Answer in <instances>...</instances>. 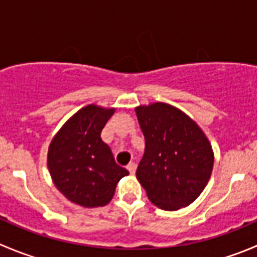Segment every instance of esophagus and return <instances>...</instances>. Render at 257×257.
I'll return each mask as SVG.
<instances>
[{
	"label": "esophagus",
	"mask_w": 257,
	"mask_h": 257,
	"mask_svg": "<svg viewBox=\"0 0 257 257\" xmlns=\"http://www.w3.org/2000/svg\"><path fill=\"white\" fill-rule=\"evenodd\" d=\"M126 169H128V171H129V173H131V174H134V173H136L137 164L134 163V162H131V163H129L128 166H126Z\"/></svg>",
	"instance_id": "34e87169"
}]
</instances>
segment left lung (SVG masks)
<instances>
[{"label": "left lung", "mask_w": 257, "mask_h": 257, "mask_svg": "<svg viewBox=\"0 0 257 257\" xmlns=\"http://www.w3.org/2000/svg\"><path fill=\"white\" fill-rule=\"evenodd\" d=\"M146 148L137 178L149 201L166 211L191 205L213 168L212 146L193 119L167 103L136 108Z\"/></svg>", "instance_id": "1"}]
</instances>
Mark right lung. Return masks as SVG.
<instances>
[{"mask_svg":"<svg viewBox=\"0 0 257 257\" xmlns=\"http://www.w3.org/2000/svg\"><path fill=\"white\" fill-rule=\"evenodd\" d=\"M115 108L90 104L76 111L55 134L47 168L56 188L73 203L93 208L108 205L118 182L129 172L118 166L101 131Z\"/></svg>","mask_w":257,"mask_h":257,"instance_id":"right-lung-1","label":"right lung"}]
</instances>
